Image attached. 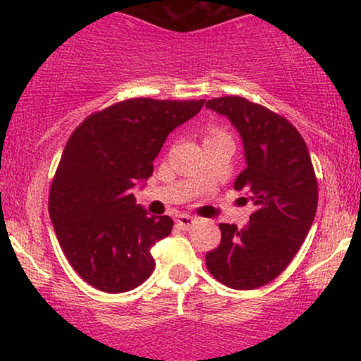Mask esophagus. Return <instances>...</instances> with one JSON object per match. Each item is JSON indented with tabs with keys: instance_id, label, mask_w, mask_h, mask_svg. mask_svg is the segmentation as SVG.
I'll list each match as a JSON object with an SVG mask.
<instances>
[{
	"instance_id": "obj_1",
	"label": "esophagus",
	"mask_w": 361,
	"mask_h": 361,
	"mask_svg": "<svg viewBox=\"0 0 361 361\" xmlns=\"http://www.w3.org/2000/svg\"><path fill=\"white\" fill-rule=\"evenodd\" d=\"M175 222H176L178 227H181V229H190V227H192L193 224L197 222V221H195L193 217H190V215L180 214V215H178V217L175 219Z\"/></svg>"
}]
</instances>
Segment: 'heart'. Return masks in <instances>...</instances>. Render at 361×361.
Masks as SVG:
<instances>
[{
  "label": "heart",
  "mask_w": 361,
  "mask_h": 361,
  "mask_svg": "<svg viewBox=\"0 0 361 361\" xmlns=\"http://www.w3.org/2000/svg\"><path fill=\"white\" fill-rule=\"evenodd\" d=\"M215 134H219V132H215Z\"/></svg>",
  "instance_id": "b5f03b06"
}]
</instances>
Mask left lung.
Instances as JSON below:
<instances>
[{
    "mask_svg": "<svg viewBox=\"0 0 361 361\" xmlns=\"http://www.w3.org/2000/svg\"><path fill=\"white\" fill-rule=\"evenodd\" d=\"M241 134L246 168L234 188L256 205L250 224H221V244L207 252V270L235 290L275 280L300 250L317 210V180L305 140L287 118L241 97L207 102Z\"/></svg>",
    "mask_w": 361,
    "mask_h": 361,
    "instance_id": "left-lung-1",
    "label": "left lung"
}]
</instances>
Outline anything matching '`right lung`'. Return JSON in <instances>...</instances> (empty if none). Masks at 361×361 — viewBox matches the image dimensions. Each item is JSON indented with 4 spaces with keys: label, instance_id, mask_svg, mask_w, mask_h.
I'll return each mask as SVG.
<instances>
[{
    "label": "right lung",
    "instance_id": "right-lung-1",
    "mask_svg": "<svg viewBox=\"0 0 361 361\" xmlns=\"http://www.w3.org/2000/svg\"><path fill=\"white\" fill-rule=\"evenodd\" d=\"M204 103L130 98L74 128L54 175L49 215L69 264L91 287L122 293L151 276V247L171 234L173 219L149 215L132 190L152 175L169 132Z\"/></svg>",
    "mask_w": 361,
    "mask_h": 361
}]
</instances>
